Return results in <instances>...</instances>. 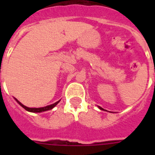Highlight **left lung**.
<instances>
[{
  "instance_id": "1",
  "label": "left lung",
  "mask_w": 155,
  "mask_h": 155,
  "mask_svg": "<svg viewBox=\"0 0 155 155\" xmlns=\"http://www.w3.org/2000/svg\"><path fill=\"white\" fill-rule=\"evenodd\" d=\"M98 108H99V109H101V110H104V109H102V107H100V106H98Z\"/></svg>"
}]
</instances>
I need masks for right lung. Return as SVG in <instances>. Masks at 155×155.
<instances>
[{
  "label": "right lung",
  "instance_id": "add662e5",
  "mask_svg": "<svg viewBox=\"0 0 155 155\" xmlns=\"http://www.w3.org/2000/svg\"><path fill=\"white\" fill-rule=\"evenodd\" d=\"M15 99L17 101L18 103L19 104V105H21V107L24 108L25 110L28 111V112H31V113H41V112H45V111H47V110H50V109H53V107H55L56 105H57V104L59 103V102L60 101H58V102H55V103L52 104V105H47V106H46V107H42V108H28L27 107V106H25V105H22V104L21 103V102H19L18 100H17L16 98H15Z\"/></svg>",
  "mask_w": 155,
  "mask_h": 155
}]
</instances>
